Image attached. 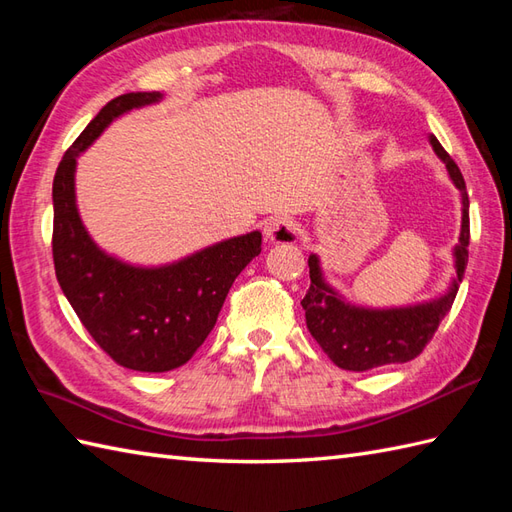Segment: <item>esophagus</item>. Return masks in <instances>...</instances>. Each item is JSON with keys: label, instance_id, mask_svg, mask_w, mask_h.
Returning a JSON list of instances; mask_svg holds the SVG:
<instances>
[{"label": "esophagus", "instance_id": "34e87169", "mask_svg": "<svg viewBox=\"0 0 512 512\" xmlns=\"http://www.w3.org/2000/svg\"><path fill=\"white\" fill-rule=\"evenodd\" d=\"M264 237L268 244H292L297 242L299 228L290 220V217H275V220L266 222Z\"/></svg>", "mask_w": 512, "mask_h": 512}]
</instances>
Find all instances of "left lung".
Returning <instances> with one entry per match:
<instances>
[{
  "label": "left lung",
  "mask_w": 512,
  "mask_h": 512,
  "mask_svg": "<svg viewBox=\"0 0 512 512\" xmlns=\"http://www.w3.org/2000/svg\"><path fill=\"white\" fill-rule=\"evenodd\" d=\"M429 145L447 165L449 178L460 191L462 200L460 239L453 248L455 275L440 297L398 308H367L350 303L339 290L332 288L325 281L319 255L310 253V288L301 306L306 310V323L314 341L341 369L367 372V369L407 363L416 358L436 334L440 321L447 317L453 299L458 295L464 268L469 262V193H466L458 165L433 134H429Z\"/></svg>",
  "instance_id": "left-lung-1"
}]
</instances>
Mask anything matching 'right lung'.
Masks as SVG:
<instances>
[{
    "instance_id": "right-lung-1",
    "label": "right lung",
    "mask_w": 512,
    "mask_h": 512,
    "mask_svg": "<svg viewBox=\"0 0 512 512\" xmlns=\"http://www.w3.org/2000/svg\"><path fill=\"white\" fill-rule=\"evenodd\" d=\"M162 99L160 92L116 96L65 151L52 182V257L63 295L118 365L149 374L176 369L198 352L233 281L262 253V233L250 231L176 262L138 266L88 233L76 206V160L116 118Z\"/></svg>"
}]
</instances>
